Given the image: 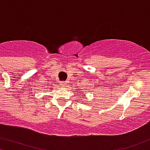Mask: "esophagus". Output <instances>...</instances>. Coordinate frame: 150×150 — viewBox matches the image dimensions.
<instances>
[{
  "label": "esophagus",
  "instance_id": "obj_1",
  "mask_svg": "<svg viewBox=\"0 0 150 150\" xmlns=\"http://www.w3.org/2000/svg\"><path fill=\"white\" fill-rule=\"evenodd\" d=\"M59 83H60V86H63V87H65V86H67L66 83H65L64 82H60Z\"/></svg>",
  "mask_w": 150,
  "mask_h": 150
}]
</instances>
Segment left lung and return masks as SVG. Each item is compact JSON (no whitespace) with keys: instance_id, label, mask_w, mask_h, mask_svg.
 Masks as SVG:
<instances>
[{"instance_id":"8db88e82","label":"left lung","mask_w":150,"mask_h":150,"mask_svg":"<svg viewBox=\"0 0 150 150\" xmlns=\"http://www.w3.org/2000/svg\"><path fill=\"white\" fill-rule=\"evenodd\" d=\"M82 94H83V93H81V94H80V95H82Z\"/></svg>"}]
</instances>
